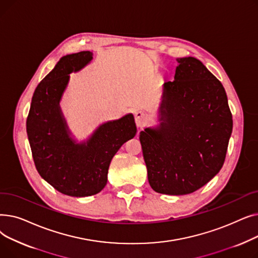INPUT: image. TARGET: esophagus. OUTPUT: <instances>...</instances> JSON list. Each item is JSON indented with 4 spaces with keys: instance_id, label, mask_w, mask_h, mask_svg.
Returning a JSON list of instances; mask_svg holds the SVG:
<instances>
[{
    "instance_id": "obj_1",
    "label": "esophagus",
    "mask_w": 258,
    "mask_h": 258,
    "mask_svg": "<svg viewBox=\"0 0 258 258\" xmlns=\"http://www.w3.org/2000/svg\"><path fill=\"white\" fill-rule=\"evenodd\" d=\"M135 121L138 127H142L147 121V115L143 111H137L135 113Z\"/></svg>"
}]
</instances>
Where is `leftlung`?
I'll use <instances>...</instances> for the list:
<instances>
[{"label": "left lung", "instance_id": "8db88e82", "mask_svg": "<svg viewBox=\"0 0 258 258\" xmlns=\"http://www.w3.org/2000/svg\"><path fill=\"white\" fill-rule=\"evenodd\" d=\"M174 80L163 85L156 127L140 132L151 187L195 192L221 170L232 133V114L221 81L195 57L177 59Z\"/></svg>", "mask_w": 258, "mask_h": 258}]
</instances>
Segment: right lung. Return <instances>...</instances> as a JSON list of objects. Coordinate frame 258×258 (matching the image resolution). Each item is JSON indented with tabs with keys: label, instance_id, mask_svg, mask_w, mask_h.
Here are the masks:
<instances>
[{
	"label": "right lung",
	"instance_id": "right-lung-1",
	"mask_svg": "<svg viewBox=\"0 0 258 258\" xmlns=\"http://www.w3.org/2000/svg\"><path fill=\"white\" fill-rule=\"evenodd\" d=\"M93 59L81 51L62 56L38 84L31 100L26 126L35 167L57 191L84 198L100 192L107 182L110 163L122 144L137 133L133 114L104 122L91 136L78 142L60 108V100L72 72Z\"/></svg>",
	"mask_w": 258,
	"mask_h": 258
}]
</instances>
